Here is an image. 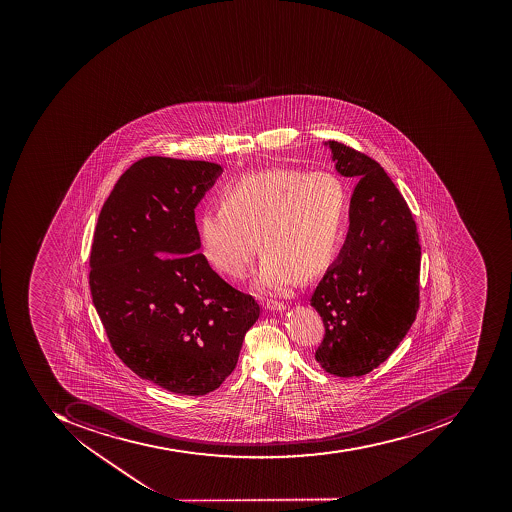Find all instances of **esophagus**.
I'll list each match as a JSON object with an SVG mask.
<instances>
[{"label": "esophagus", "mask_w": 512, "mask_h": 512, "mask_svg": "<svg viewBox=\"0 0 512 512\" xmlns=\"http://www.w3.org/2000/svg\"><path fill=\"white\" fill-rule=\"evenodd\" d=\"M265 310H269V312H283V310H287V305L280 304V302H266Z\"/></svg>", "instance_id": "1"}]
</instances>
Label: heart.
I'll list each match as a JSON object with an SVG mask.
<instances>
[{"label":"heart","mask_w":512,"mask_h":512,"mask_svg":"<svg viewBox=\"0 0 512 512\" xmlns=\"http://www.w3.org/2000/svg\"><path fill=\"white\" fill-rule=\"evenodd\" d=\"M222 207L199 218L203 257L225 276L241 279L258 252L261 293H287L332 263L345 235L348 194L332 172L271 167L244 175L222 194Z\"/></svg>","instance_id":"b5f03b06"}]
</instances>
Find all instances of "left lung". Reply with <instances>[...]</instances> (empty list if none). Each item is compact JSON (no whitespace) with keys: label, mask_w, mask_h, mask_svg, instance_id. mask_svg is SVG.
<instances>
[{"label":"left lung","mask_w":512,"mask_h":512,"mask_svg":"<svg viewBox=\"0 0 512 512\" xmlns=\"http://www.w3.org/2000/svg\"><path fill=\"white\" fill-rule=\"evenodd\" d=\"M335 171L356 178L349 230L310 305L326 335L316 362L340 377L368 374L406 337L418 310L417 225L381 164L340 142H323Z\"/></svg>","instance_id":"8db88e82"}]
</instances>
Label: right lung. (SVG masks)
<instances>
[{
  "instance_id": "obj_1",
  "label": "right lung",
  "mask_w": 512,
  "mask_h": 512,
  "mask_svg": "<svg viewBox=\"0 0 512 512\" xmlns=\"http://www.w3.org/2000/svg\"><path fill=\"white\" fill-rule=\"evenodd\" d=\"M222 172L147 156L119 178L95 227L89 285L111 346L141 379L178 395L216 390L260 316L199 252L194 210Z\"/></svg>"
}]
</instances>
